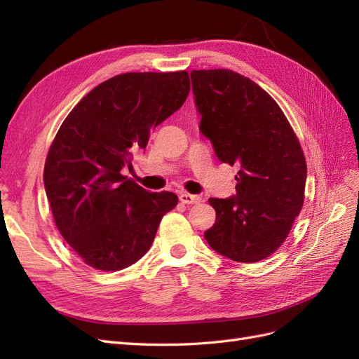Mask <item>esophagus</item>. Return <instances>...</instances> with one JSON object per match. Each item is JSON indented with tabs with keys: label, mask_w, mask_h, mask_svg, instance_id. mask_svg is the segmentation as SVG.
Masks as SVG:
<instances>
[{
	"label": "esophagus",
	"mask_w": 359,
	"mask_h": 359,
	"mask_svg": "<svg viewBox=\"0 0 359 359\" xmlns=\"http://www.w3.org/2000/svg\"><path fill=\"white\" fill-rule=\"evenodd\" d=\"M180 201L186 205H191V203H199L201 202V196L198 194H189V193H181L180 194Z\"/></svg>",
	"instance_id": "34e87169"
}]
</instances>
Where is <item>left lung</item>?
<instances>
[{"label": "left lung", "mask_w": 359, "mask_h": 359, "mask_svg": "<svg viewBox=\"0 0 359 359\" xmlns=\"http://www.w3.org/2000/svg\"><path fill=\"white\" fill-rule=\"evenodd\" d=\"M199 130L220 161L240 165L236 194L210 198L205 240L222 256L253 264L283 244L299 215L307 165L298 137L266 91L232 70H193Z\"/></svg>", "instance_id": "left-lung-1"}]
</instances>
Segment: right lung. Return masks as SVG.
<instances>
[{
    "label": "right lung",
    "mask_w": 359,
    "mask_h": 359,
    "mask_svg": "<svg viewBox=\"0 0 359 359\" xmlns=\"http://www.w3.org/2000/svg\"><path fill=\"white\" fill-rule=\"evenodd\" d=\"M189 93L187 72L124 73L97 85L64 119L43 182L60 233L86 265H133L153 244L161 217L177 206V194L151 193L123 169Z\"/></svg>",
    "instance_id": "add662e5"
}]
</instances>
